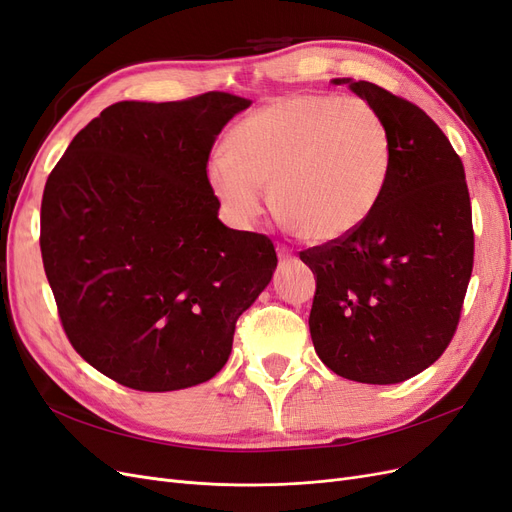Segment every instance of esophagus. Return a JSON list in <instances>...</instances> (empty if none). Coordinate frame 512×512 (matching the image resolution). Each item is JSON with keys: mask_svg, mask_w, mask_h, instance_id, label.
<instances>
[{"mask_svg": "<svg viewBox=\"0 0 512 512\" xmlns=\"http://www.w3.org/2000/svg\"><path fill=\"white\" fill-rule=\"evenodd\" d=\"M277 256H280V260L282 262H288V260H292L294 256H292V252L288 250L286 245H277Z\"/></svg>", "mask_w": 512, "mask_h": 512, "instance_id": "34e87169", "label": "esophagus"}]
</instances>
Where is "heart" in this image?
Listing matches in <instances>:
<instances>
[{
	"label": "heart",
	"mask_w": 512,
	"mask_h": 512,
	"mask_svg": "<svg viewBox=\"0 0 512 512\" xmlns=\"http://www.w3.org/2000/svg\"><path fill=\"white\" fill-rule=\"evenodd\" d=\"M207 181L241 226L269 205L294 235L329 243L359 230L386 192L393 138L374 104L339 96H284L243 117Z\"/></svg>",
	"instance_id": "b5f03b06"
}]
</instances>
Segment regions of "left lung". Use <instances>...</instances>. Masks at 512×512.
<instances>
[{
  "instance_id": "left-lung-1",
  "label": "left lung",
  "mask_w": 512,
  "mask_h": 512,
  "mask_svg": "<svg viewBox=\"0 0 512 512\" xmlns=\"http://www.w3.org/2000/svg\"><path fill=\"white\" fill-rule=\"evenodd\" d=\"M374 104L393 138V170L374 215L309 247V333L337 376L397 384L436 363L457 331L474 265L461 158L423 108L374 83L335 79Z\"/></svg>"
}]
</instances>
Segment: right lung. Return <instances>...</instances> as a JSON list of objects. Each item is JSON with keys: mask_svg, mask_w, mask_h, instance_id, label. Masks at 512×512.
Here are the masks:
<instances>
[{"mask_svg": "<svg viewBox=\"0 0 512 512\" xmlns=\"http://www.w3.org/2000/svg\"><path fill=\"white\" fill-rule=\"evenodd\" d=\"M250 104L226 91L117 102L46 179L40 250L61 327L128 389L211 380L239 316L271 282V239L224 226L207 181L215 136Z\"/></svg>", "mask_w": 512, "mask_h": 512, "instance_id": "add662e5", "label": "right lung"}]
</instances>
